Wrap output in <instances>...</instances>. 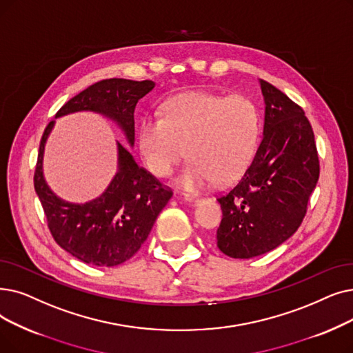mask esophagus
<instances>
[{
	"label": "esophagus",
	"instance_id": "34e87169",
	"mask_svg": "<svg viewBox=\"0 0 353 353\" xmlns=\"http://www.w3.org/2000/svg\"><path fill=\"white\" fill-rule=\"evenodd\" d=\"M185 202H188L190 205H199V203L202 202V199L201 197H194V196H186L185 197Z\"/></svg>",
	"mask_w": 353,
	"mask_h": 353
}]
</instances>
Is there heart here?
I'll list each match as a JSON object with an SVG mask.
<instances>
[{"mask_svg":"<svg viewBox=\"0 0 353 353\" xmlns=\"http://www.w3.org/2000/svg\"><path fill=\"white\" fill-rule=\"evenodd\" d=\"M258 140V115L251 101L209 92H189L164 105V117H145L137 144L150 170L165 177L185 156L190 161L176 179L186 192L218 180L228 185L248 167Z\"/></svg>","mask_w":353,"mask_h":353,"instance_id":"obj_1","label":"heart"}]
</instances>
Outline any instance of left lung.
<instances>
[{
  "mask_svg": "<svg viewBox=\"0 0 353 353\" xmlns=\"http://www.w3.org/2000/svg\"><path fill=\"white\" fill-rule=\"evenodd\" d=\"M263 141L236 185L218 199L223 218L218 248L248 259L272 251L303 222L319 180V157L307 117L280 89L259 79Z\"/></svg>",
  "mask_w": 353,
  "mask_h": 353,
  "instance_id": "1",
  "label": "left lung"
}]
</instances>
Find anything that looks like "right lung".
<instances>
[{
  "mask_svg": "<svg viewBox=\"0 0 353 353\" xmlns=\"http://www.w3.org/2000/svg\"><path fill=\"white\" fill-rule=\"evenodd\" d=\"M154 86L152 81L105 79L68 101L56 118L81 111L101 114L114 121L134 147L135 105ZM53 127L54 121L49 122L41 137L34 189L54 241L90 265L115 267L125 263L141 248L173 192L137 164L131 152L117 141V173L105 192L86 203L63 201L43 174L44 147Z\"/></svg>",
  "mask_w": 353,
  "mask_h": 353,
  "instance_id": "1",
  "label": "right lung"
}]
</instances>
